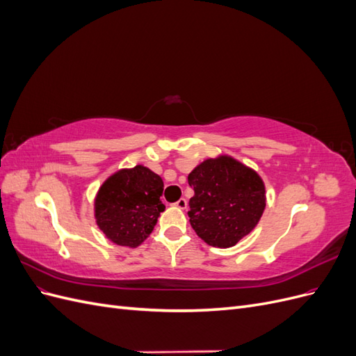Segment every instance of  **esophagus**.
Wrapping results in <instances>:
<instances>
[{"instance_id":"1","label":"esophagus","mask_w":356,"mask_h":356,"mask_svg":"<svg viewBox=\"0 0 356 356\" xmlns=\"http://www.w3.org/2000/svg\"><path fill=\"white\" fill-rule=\"evenodd\" d=\"M175 207H177L178 209H187V200H186L184 197H181V199L175 203Z\"/></svg>"}]
</instances>
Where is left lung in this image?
<instances>
[{"instance_id":"obj_1","label":"left lung","mask_w":356,"mask_h":356,"mask_svg":"<svg viewBox=\"0 0 356 356\" xmlns=\"http://www.w3.org/2000/svg\"><path fill=\"white\" fill-rule=\"evenodd\" d=\"M193 230L215 248H230L250 234L266 208L261 177L230 156L203 160L190 172Z\"/></svg>"}]
</instances>
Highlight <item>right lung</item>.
Returning <instances> with one entry per match:
<instances>
[{
    "label": "right lung",
    "instance_id": "right-lung-1",
    "mask_svg": "<svg viewBox=\"0 0 356 356\" xmlns=\"http://www.w3.org/2000/svg\"><path fill=\"white\" fill-rule=\"evenodd\" d=\"M163 179L152 169L136 165L106 178L95 197V220L106 239L136 248L153 232L165 204L160 196Z\"/></svg>",
    "mask_w": 356,
    "mask_h": 356
}]
</instances>
